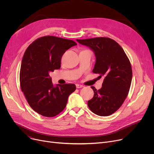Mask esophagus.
I'll return each instance as SVG.
<instances>
[{
  "label": "esophagus",
  "mask_w": 154,
  "mask_h": 154,
  "mask_svg": "<svg viewBox=\"0 0 154 154\" xmlns=\"http://www.w3.org/2000/svg\"><path fill=\"white\" fill-rule=\"evenodd\" d=\"M84 86L82 85H80V84H76V87L77 88H82V87H83Z\"/></svg>",
  "instance_id": "esophagus-1"
}]
</instances>
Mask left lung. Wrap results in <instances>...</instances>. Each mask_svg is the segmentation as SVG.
<instances>
[{
	"label": "left lung",
	"mask_w": 154,
	"mask_h": 154,
	"mask_svg": "<svg viewBox=\"0 0 154 154\" xmlns=\"http://www.w3.org/2000/svg\"><path fill=\"white\" fill-rule=\"evenodd\" d=\"M82 45L91 48L96 56L93 73L103 76L100 89L94 92V97L88 101V107L99 116H108L116 112L128 95L132 78L131 62L123 48L109 37L77 39Z\"/></svg>",
	"instance_id": "1"
}]
</instances>
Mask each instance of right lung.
Here are the masks:
<instances>
[{"mask_svg":"<svg viewBox=\"0 0 154 154\" xmlns=\"http://www.w3.org/2000/svg\"><path fill=\"white\" fill-rule=\"evenodd\" d=\"M74 40L52 35L38 38L23 54L20 85L30 107L40 115L52 117L66 107L68 97L76 87L74 84L53 86L50 72L59 69L63 54L76 45Z\"/></svg>","mask_w":154,"mask_h":154,"instance_id":"obj_1","label":"right lung"}]
</instances>
